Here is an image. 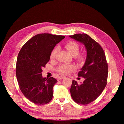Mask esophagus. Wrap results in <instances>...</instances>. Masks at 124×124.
I'll return each instance as SVG.
<instances>
[{
    "mask_svg": "<svg viewBox=\"0 0 124 124\" xmlns=\"http://www.w3.org/2000/svg\"><path fill=\"white\" fill-rule=\"evenodd\" d=\"M64 78H65L64 76H60V77H59L57 78V80H60L62 79H63Z\"/></svg>",
    "mask_w": 124,
    "mask_h": 124,
    "instance_id": "obj_1",
    "label": "esophagus"
}]
</instances>
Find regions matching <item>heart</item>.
Returning a JSON list of instances; mask_svg holds the SVG:
<instances>
[{"label":"heart","mask_w":124,"mask_h":124,"mask_svg":"<svg viewBox=\"0 0 124 124\" xmlns=\"http://www.w3.org/2000/svg\"><path fill=\"white\" fill-rule=\"evenodd\" d=\"M65 47L72 56H77L79 53V45L75 41H70L68 42L65 44ZM57 51V47H55L53 49L51 55H50L51 59L53 60L55 59ZM78 58L79 60L82 59V57L81 56H78ZM75 69V67L72 64H62L57 68V71L61 74L67 75L70 72L74 71Z\"/></svg>","instance_id":"heart-1"}]
</instances>
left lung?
Instances as JSON below:
<instances>
[{
    "instance_id": "1",
    "label": "left lung",
    "mask_w": 124,
    "mask_h": 124,
    "mask_svg": "<svg viewBox=\"0 0 124 124\" xmlns=\"http://www.w3.org/2000/svg\"><path fill=\"white\" fill-rule=\"evenodd\" d=\"M69 37L83 44L87 52L85 64L78 73L85 80L80 84L72 80L71 95L77 103L87 104L96 100L106 86L108 66L106 55L100 45L87 34L77 33Z\"/></svg>"
}]
</instances>
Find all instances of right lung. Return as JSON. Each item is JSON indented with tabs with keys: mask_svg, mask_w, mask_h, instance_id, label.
Listing matches in <instances>:
<instances>
[{
	"mask_svg": "<svg viewBox=\"0 0 124 124\" xmlns=\"http://www.w3.org/2000/svg\"><path fill=\"white\" fill-rule=\"evenodd\" d=\"M63 36L38 34L24 45L18 53L16 75L20 90L30 101L38 105L48 103L53 98V88L57 80L43 78L42 68L45 67L50 55Z\"/></svg>",
	"mask_w": 124,
	"mask_h": 124,
	"instance_id": "add662e5",
	"label": "right lung"
}]
</instances>
